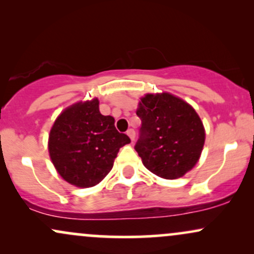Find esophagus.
<instances>
[{
	"mask_svg": "<svg viewBox=\"0 0 254 254\" xmlns=\"http://www.w3.org/2000/svg\"><path fill=\"white\" fill-rule=\"evenodd\" d=\"M127 135L130 137L131 141H135V137H136V132H135V130H133V129H129V130L127 131Z\"/></svg>",
	"mask_w": 254,
	"mask_h": 254,
	"instance_id": "34e87169",
	"label": "esophagus"
}]
</instances>
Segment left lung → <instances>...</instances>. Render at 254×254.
I'll return each mask as SVG.
<instances>
[{
    "mask_svg": "<svg viewBox=\"0 0 254 254\" xmlns=\"http://www.w3.org/2000/svg\"><path fill=\"white\" fill-rule=\"evenodd\" d=\"M136 113L142 127L135 149L147 170L164 179H178L197 165L205 129L190 104L168 92L147 93Z\"/></svg>",
    "mask_w": 254,
    "mask_h": 254,
    "instance_id": "left-lung-1",
    "label": "left lung"
}]
</instances>
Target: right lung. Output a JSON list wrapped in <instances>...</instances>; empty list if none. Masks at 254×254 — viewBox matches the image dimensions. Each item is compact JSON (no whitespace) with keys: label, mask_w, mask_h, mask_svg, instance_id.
<instances>
[{"label":"right lung","mask_w":254,"mask_h":254,"mask_svg":"<svg viewBox=\"0 0 254 254\" xmlns=\"http://www.w3.org/2000/svg\"><path fill=\"white\" fill-rule=\"evenodd\" d=\"M129 143V137L116 129L115 118L101 115L94 98L77 101L58 115L49 133L48 149L62 179L86 189L110 173L119 149Z\"/></svg>","instance_id":"add662e5"}]
</instances>
